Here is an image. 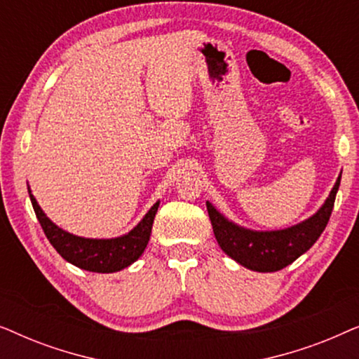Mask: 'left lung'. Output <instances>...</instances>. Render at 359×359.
Segmentation results:
<instances>
[{"label": "left lung", "mask_w": 359, "mask_h": 359, "mask_svg": "<svg viewBox=\"0 0 359 359\" xmlns=\"http://www.w3.org/2000/svg\"><path fill=\"white\" fill-rule=\"evenodd\" d=\"M340 180L341 175L338 176L330 196L312 217L292 227L271 230V232H258V230L240 227L225 219L212 204L205 203L217 243L230 258L253 271L273 273L286 268L302 253H306L325 230L335 204Z\"/></svg>", "instance_id": "obj_1"}]
</instances>
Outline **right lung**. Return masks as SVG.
<instances>
[{
	"instance_id": "right-lung-1",
	"label": "right lung",
	"mask_w": 359,
	"mask_h": 359,
	"mask_svg": "<svg viewBox=\"0 0 359 359\" xmlns=\"http://www.w3.org/2000/svg\"><path fill=\"white\" fill-rule=\"evenodd\" d=\"M29 198H31L34 212L41 222L43 233L58 255L65 258L68 263L93 273H116L137 262L140 255L144 253L147 243H149L151 225H154L155 214L160 205V201L151 205L145 217L129 233L122 235V237L85 238L76 237V235L68 233L63 229L57 227L43 214L36 198L31 194V189H29Z\"/></svg>"
}]
</instances>
